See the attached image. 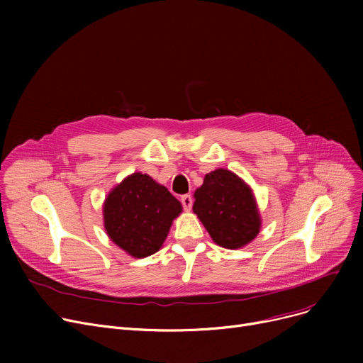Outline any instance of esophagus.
<instances>
[{
    "label": "esophagus",
    "mask_w": 363,
    "mask_h": 363,
    "mask_svg": "<svg viewBox=\"0 0 363 363\" xmlns=\"http://www.w3.org/2000/svg\"><path fill=\"white\" fill-rule=\"evenodd\" d=\"M181 203H182V207L185 208L186 212L191 211V207H193V197L189 196V194H185V196L181 197Z\"/></svg>",
    "instance_id": "1"
}]
</instances>
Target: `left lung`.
I'll list each match as a JSON object with an SVG mask.
<instances>
[{
	"mask_svg": "<svg viewBox=\"0 0 363 363\" xmlns=\"http://www.w3.org/2000/svg\"><path fill=\"white\" fill-rule=\"evenodd\" d=\"M194 199L193 211L218 245L240 249L259 234L262 222L252 188L231 170L207 174Z\"/></svg>",
	"mask_w": 363,
	"mask_h": 363,
	"instance_id": "1",
	"label": "left lung"
}]
</instances>
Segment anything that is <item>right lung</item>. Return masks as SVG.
<instances>
[{"label": "right lung", "instance_id": "obj_1", "mask_svg": "<svg viewBox=\"0 0 363 363\" xmlns=\"http://www.w3.org/2000/svg\"><path fill=\"white\" fill-rule=\"evenodd\" d=\"M181 212V203L166 186L140 172L114 186L103 207L107 235L137 259L160 250Z\"/></svg>", "mask_w": 363, "mask_h": 363}]
</instances>
